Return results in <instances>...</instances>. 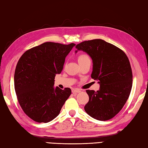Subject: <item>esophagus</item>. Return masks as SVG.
Segmentation results:
<instances>
[{
    "label": "esophagus",
    "instance_id": "34e87169",
    "mask_svg": "<svg viewBox=\"0 0 148 148\" xmlns=\"http://www.w3.org/2000/svg\"><path fill=\"white\" fill-rule=\"evenodd\" d=\"M80 92H81V90L79 89H77V88L72 89V92L73 93H79Z\"/></svg>",
    "mask_w": 148,
    "mask_h": 148
}]
</instances>
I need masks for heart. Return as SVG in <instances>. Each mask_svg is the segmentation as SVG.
Here are the masks:
<instances>
[{"instance_id": "obj_1", "label": "heart", "mask_w": 148, "mask_h": 148, "mask_svg": "<svg viewBox=\"0 0 148 148\" xmlns=\"http://www.w3.org/2000/svg\"><path fill=\"white\" fill-rule=\"evenodd\" d=\"M85 60H90V56L87 54L83 53V54H81L79 55V56H78V62L85 61Z\"/></svg>"}]
</instances>
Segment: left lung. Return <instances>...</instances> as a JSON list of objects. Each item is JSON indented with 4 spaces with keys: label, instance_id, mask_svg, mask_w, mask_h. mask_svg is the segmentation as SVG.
Wrapping results in <instances>:
<instances>
[{
    "label": "left lung",
    "instance_id": "8db88e82",
    "mask_svg": "<svg viewBox=\"0 0 148 148\" xmlns=\"http://www.w3.org/2000/svg\"><path fill=\"white\" fill-rule=\"evenodd\" d=\"M93 60L91 77L99 81L100 90H87L89 101L84 110L91 117L106 121L121 111L132 86V71L127 56L118 47L102 39L85 40L76 46Z\"/></svg>",
    "mask_w": 148,
    "mask_h": 148
}]
</instances>
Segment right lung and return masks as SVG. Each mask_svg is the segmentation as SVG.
Segmentation results:
<instances>
[{"label": "right lung", "instance_id": "add662e5", "mask_svg": "<svg viewBox=\"0 0 148 148\" xmlns=\"http://www.w3.org/2000/svg\"><path fill=\"white\" fill-rule=\"evenodd\" d=\"M74 43L46 42L28 49L19 59L14 72V89L23 112L32 120L48 123L57 116L71 90L54 88L65 59Z\"/></svg>", "mask_w": 148, "mask_h": 148}]
</instances>
